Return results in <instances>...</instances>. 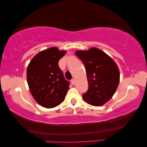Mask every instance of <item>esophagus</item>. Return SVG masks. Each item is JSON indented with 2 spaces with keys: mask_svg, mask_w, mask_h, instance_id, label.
<instances>
[{
  "mask_svg": "<svg viewBox=\"0 0 147 147\" xmlns=\"http://www.w3.org/2000/svg\"><path fill=\"white\" fill-rule=\"evenodd\" d=\"M71 82L72 85H75V80H74V79H72Z\"/></svg>",
  "mask_w": 147,
  "mask_h": 147,
  "instance_id": "obj_1",
  "label": "esophagus"
}]
</instances>
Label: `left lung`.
Returning a JSON list of instances; mask_svg holds the SVG:
<instances>
[{
    "instance_id": "obj_1",
    "label": "left lung",
    "mask_w": 147,
    "mask_h": 147,
    "mask_svg": "<svg viewBox=\"0 0 147 147\" xmlns=\"http://www.w3.org/2000/svg\"><path fill=\"white\" fill-rule=\"evenodd\" d=\"M76 55L86 68L88 90L83 98L88 104L100 106L114 95L119 83L117 64L105 52L93 47L88 51H78Z\"/></svg>"
}]
</instances>
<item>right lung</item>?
Instances as JSON below:
<instances>
[{"label": "right lung", "instance_id": "1", "mask_svg": "<svg viewBox=\"0 0 147 147\" xmlns=\"http://www.w3.org/2000/svg\"><path fill=\"white\" fill-rule=\"evenodd\" d=\"M65 51L51 47L39 52L27 68L26 76L34 99L45 108H53L64 101L69 86L58 65Z\"/></svg>", "mask_w": 147, "mask_h": 147}]
</instances>
